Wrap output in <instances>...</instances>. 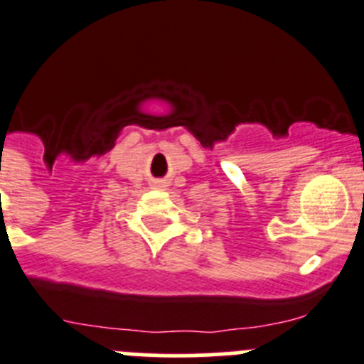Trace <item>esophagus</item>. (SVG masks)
I'll list each match as a JSON object with an SVG mask.
<instances>
[{
    "label": "esophagus",
    "mask_w": 364,
    "mask_h": 364,
    "mask_svg": "<svg viewBox=\"0 0 364 364\" xmlns=\"http://www.w3.org/2000/svg\"><path fill=\"white\" fill-rule=\"evenodd\" d=\"M156 186H165V183H163V181H159V183H156Z\"/></svg>",
    "instance_id": "1"
}]
</instances>
